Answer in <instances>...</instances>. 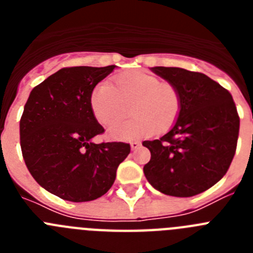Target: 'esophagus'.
<instances>
[{
	"instance_id": "esophagus-1",
	"label": "esophagus",
	"mask_w": 253,
	"mask_h": 253,
	"mask_svg": "<svg viewBox=\"0 0 253 253\" xmlns=\"http://www.w3.org/2000/svg\"><path fill=\"white\" fill-rule=\"evenodd\" d=\"M139 146H140V143L139 142H131L130 143V148L133 149H137V148H139Z\"/></svg>"
}]
</instances>
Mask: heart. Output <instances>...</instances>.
<instances>
[{
	"mask_svg": "<svg viewBox=\"0 0 253 253\" xmlns=\"http://www.w3.org/2000/svg\"><path fill=\"white\" fill-rule=\"evenodd\" d=\"M130 120L118 123L109 129V137L131 140L148 137L154 131L169 130L181 111V93L169 82L148 73L133 71L114 78L113 86L100 84L90 96V106L96 120L111 125L123 119L130 106Z\"/></svg>",
	"mask_w": 253,
	"mask_h": 253,
	"instance_id": "heart-1",
	"label": "heart"
}]
</instances>
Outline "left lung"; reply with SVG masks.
Returning a JSON list of instances; mask_svg holds the SVG:
<instances>
[{
	"label": "left lung",
	"mask_w": 253,
	"mask_h": 253,
	"mask_svg": "<svg viewBox=\"0 0 253 253\" xmlns=\"http://www.w3.org/2000/svg\"><path fill=\"white\" fill-rule=\"evenodd\" d=\"M151 71L181 93V111L160 139L144 140L151 160L143 171L160 193L189 198L215 185L236 153L240 118L232 95L218 82L177 67Z\"/></svg>",
	"instance_id": "8db88e82"
}]
</instances>
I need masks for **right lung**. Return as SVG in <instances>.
Returning <instances> with one entry per match:
<instances>
[{"instance_id": "1", "label": "right lung", "mask_w": 253, "mask_h": 253, "mask_svg": "<svg viewBox=\"0 0 253 253\" xmlns=\"http://www.w3.org/2000/svg\"><path fill=\"white\" fill-rule=\"evenodd\" d=\"M116 66L62 68L33 88L20 120L22 157L40 186L73 203L109 191L116 169L130 153L122 142L96 144L104 128L93 116L90 96Z\"/></svg>"}]
</instances>
